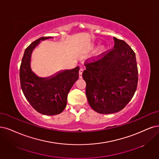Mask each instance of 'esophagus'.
Listing matches in <instances>:
<instances>
[{"instance_id": "obj_1", "label": "esophagus", "mask_w": 159, "mask_h": 159, "mask_svg": "<svg viewBox=\"0 0 159 159\" xmlns=\"http://www.w3.org/2000/svg\"><path fill=\"white\" fill-rule=\"evenodd\" d=\"M83 68H80L79 69V78H82V75H83Z\"/></svg>"}]
</instances>
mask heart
Masks as SVG:
<instances>
[{
	"label": "heart",
	"mask_w": 159,
	"mask_h": 159,
	"mask_svg": "<svg viewBox=\"0 0 159 159\" xmlns=\"http://www.w3.org/2000/svg\"><path fill=\"white\" fill-rule=\"evenodd\" d=\"M104 51V47H100L99 49L98 50V54H100Z\"/></svg>",
	"instance_id": "1"
}]
</instances>
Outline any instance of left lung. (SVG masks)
Here are the masks:
<instances>
[{
  "instance_id": "obj_1",
  "label": "left lung",
  "mask_w": 159,
  "mask_h": 159,
  "mask_svg": "<svg viewBox=\"0 0 159 159\" xmlns=\"http://www.w3.org/2000/svg\"><path fill=\"white\" fill-rule=\"evenodd\" d=\"M113 48L103 57L85 61L83 77L90 107L101 114L115 113L130 102L137 89L136 54L125 41L113 37Z\"/></svg>"
}]
</instances>
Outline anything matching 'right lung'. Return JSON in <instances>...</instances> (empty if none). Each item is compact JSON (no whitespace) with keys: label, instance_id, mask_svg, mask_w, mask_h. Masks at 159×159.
<instances>
[{"label":"right lung","instance_id":"obj_1","mask_svg":"<svg viewBox=\"0 0 159 159\" xmlns=\"http://www.w3.org/2000/svg\"><path fill=\"white\" fill-rule=\"evenodd\" d=\"M49 38L52 37H40L25 49L20 66V79L23 94L31 106L41 114L55 115L66 108L68 93L79 79V67L62 70L48 78L35 75L30 66L32 52L40 40Z\"/></svg>","mask_w":159,"mask_h":159}]
</instances>
